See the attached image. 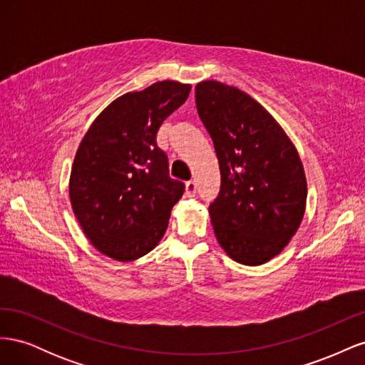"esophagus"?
Wrapping results in <instances>:
<instances>
[{
  "mask_svg": "<svg viewBox=\"0 0 365 365\" xmlns=\"http://www.w3.org/2000/svg\"><path fill=\"white\" fill-rule=\"evenodd\" d=\"M195 195H196V184L193 181H187L185 182V196L193 197Z\"/></svg>",
  "mask_w": 365,
  "mask_h": 365,
  "instance_id": "34e87169",
  "label": "esophagus"
}]
</instances>
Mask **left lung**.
Listing matches in <instances>:
<instances>
[{
  "label": "left lung",
  "instance_id": "8db88e82",
  "mask_svg": "<svg viewBox=\"0 0 365 365\" xmlns=\"http://www.w3.org/2000/svg\"><path fill=\"white\" fill-rule=\"evenodd\" d=\"M195 97L220 170V190L208 207L215 236L235 262L267 263L289 244L304 216L300 155L277 120L239 88L204 81Z\"/></svg>",
  "mask_w": 365,
  "mask_h": 365
}]
</instances>
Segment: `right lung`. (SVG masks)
<instances>
[{
    "label": "right lung",
    "mask_w": 365,
    "mask_h": 365,
    "mask_svg": "<svg viewBox=\"0 0 365 365\" xmlns=\"http://www.w3.org/2000/svg\"><path fill=\"white\" fill-rule=\"evenodd\" d=\"M190 90L189 83L163 81L120 96L97 115L77 148L70 202L85 236L105 256L140 259L168 230L185 185L169 176L157 132Z\"/></svg>",
    "instance_id": "1"
}]
</instances>
